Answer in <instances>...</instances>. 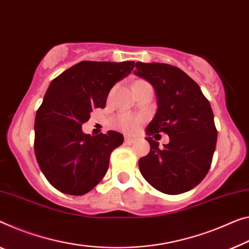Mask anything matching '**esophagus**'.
Wrapping results in <instances>:
<instances>
[{"label": "esophagus", "mask_w": 249, "mask_h": 249, "mask_svg": "<svg viewBox=\"0 0 249 249\" xmlns=\"http://www.w3.org/2000/svg\"><path fill=\"white\" fill-rule=\"evenodd\" d=\"M136 141H137L136 138H131L129 136L124 137V143H127V144H132L133 142H136Z\"/></svg>", "instance_id": "1"}]
</instances>
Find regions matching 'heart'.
<instances>
[{"label": "heart", "instance_id": "heart-1", "mask_svg": "<svg viewBox=\"0 0 249 249\" xmlns=\"http://www.w3.org/2000/svg\"><path fill=\"white\" fill-rule=\"evenodd\" d=\"M142 122H143L142 117L135 116V114H130V113H121L120 116L117 118L114 124H116V127L124 130V131L135 132L139 129Z\"/></svg>", "mask_w": 249, "mask_h": 249}]
</instances>
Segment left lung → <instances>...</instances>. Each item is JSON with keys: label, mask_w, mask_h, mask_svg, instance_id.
Returning a JSON list of instances; mask_svg holds the SVG:
<instances>
[{"label": "left lung", "mask_w": 249, "mask_h": 249, "mask_svg": "<svg viewBox=\"0 0 249 249\" xmlns=\"http://www.w3.org/2000/svg\"><path fill=\"white\" fill-rule=\"evenodd\" d=\"M135 74L151 83L158 100L146 130L150 151L139 159L140 173L163 194L186 193L201 182L213 161L217 129L210 103L199 86L177 67L137 62ZM159 132L170 136L163 148L153 140Z\"/></svg>", "instance_id": "1"}]
</instances>
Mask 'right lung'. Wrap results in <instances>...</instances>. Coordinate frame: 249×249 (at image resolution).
Listing matches in <instances>:
<instances>
[{
	"instance_id": "add662e5",
	"label": "right lung",
	"mask_w": 249,
	"mask_h": 249,
	"mask_svg": "<svg viewBox=\"0 0 249 249\" xmlns=\"http://www.w3.org/2000/svg\"><path fill=\"white\" fill-rule=\"evenodd\" d=\"M133 61H81L52 80L34 122V152L48 181L63 194L81 196L108 170L110 155L124 136L82 132L94 108H105L111 88L130 74Z\"/></svg>"
}]
</instances>
